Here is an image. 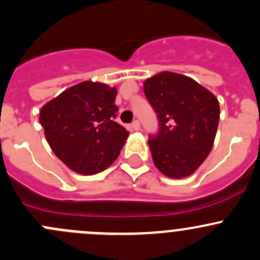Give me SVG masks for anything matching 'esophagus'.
<instances>
[{
	"label": "esophagus",
	"instance_id": "1",
	"mask_svg": "<svg viewBox=\"0 0 260 260\" xmlns=\"http://www.w3.org/2000/svg\"><path fill=\"white\" fill-rule=\"evenodd\" d=\"M131 128H132L133 131H140V128H141L140 122H138V120H133V122L131 123Z\"/></svg>",
	"mask_w": 260,
	"mask_h": 260
}]
</instances>
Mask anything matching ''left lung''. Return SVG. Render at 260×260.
<instances>
[{"label": "left lung", "instance_id": "8db88e82", "mask_svg": "<svg viewBox=\"0 0 260 260\" xmlns=\"http://www.w3.org/2000/svg\"><path fill=\"white\" fill-rule=\"evenodd\" d=\"M143 90L158 118V132L148 140L154 166L172 179L190 176L214 145L216 96L191 78L170 72L147 79Z\"/></svg>", "mask_w": 260, "mask_h": 260}]
</instances>
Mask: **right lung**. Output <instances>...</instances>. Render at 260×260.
<instances>
[{
  "mask_svg": "<svg viewBox=\"0 0 260 260\" xmlns=\"http://www.w3.org/2000/svg\"><path fill=\"white\" fill-rule=\"evenodd\" d=\"M117 89L83 81L62 91L40 111L52 152L70 170L94 175L117 159L129 132L115 122Z\"/></svg>",
  "mask_w": 260,
  "mask_h": 260,
  "instance_id": "right-lung-1",
  "label": "right lung"
}]
</instances>
